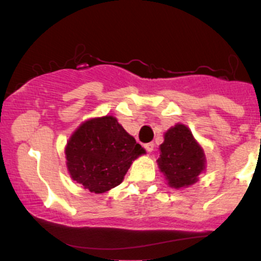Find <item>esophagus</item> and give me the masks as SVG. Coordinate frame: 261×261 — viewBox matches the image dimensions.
<instances>
[{"instance_id": "obj_1", "label": "esophagus", "mask_w": 261, "mask_h": 261, "mask_svg": "<svg viewBox=\"0 0 261 261\" xmlns=\"http://www.w3.org/2000/svg\"><path fill=\"white\" fill-rule=\"evenodd\" d=\"M145 148H146V151L148 152V153H151V152L153 151V149H154V143H153V142L146 143V145H145Z\"/></svg>"}]
</instances>
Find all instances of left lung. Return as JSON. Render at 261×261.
Wrapping results in <instances>:
<instances>
[{"label": "left lung", "instance_id": "8db88e82", "mask_svg": "<svg viewBox=\"0 0 261 261\" xmlns=\"http://www.w3.org/2000/svg\"><path fill=\"white\" fill-rule=\"evenodd\" d=\"M157 163L169 187L181 189L199 180V175L206 168V157L190 128L176 124L164 134Z\"/></svg>", "mask_w": 261, "mask_h": 261}]
</instances>
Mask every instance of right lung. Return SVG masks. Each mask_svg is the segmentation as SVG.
Returning a JSON list of instances; mask_svg holds the SVG:
<instances>
[{
  "label": "right lung",
  "mask_w": 261,
  "mask_h": 261,
  "mask_svg": "<svg viewBox=\"0 0 261 261\" xmlns=\"http://www.w3.org/2000/svg\"><path fill=\"white\" fill-rule=\"evenodd\" d=\"M145 153L112 115L83 121L65 147L71 179L94 194L121 184L133 162Z\"/></svg>",
  "instance_id": "obj_1"
}]
</instances>
